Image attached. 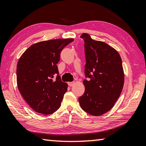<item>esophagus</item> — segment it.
Masks as SVG:
<instances>
[{
  "instance_id": "34e87169",
  "label": "esophagus",
  "mask_w": 146,
  "mask_h": 146,
  "mask_svg": "<svg viewBox=\"0 0 146 146\" xmlns=\"http://www.w3.org/2000/svg\"><path fill=\"white\" fill-rule=\"evenodd\" d=\"M75 82H68V85H69V86H70V87H71V86H73V85L75 84Z\"/></svg>"
}]
</instances>
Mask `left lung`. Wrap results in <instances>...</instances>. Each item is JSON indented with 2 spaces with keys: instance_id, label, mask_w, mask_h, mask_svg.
Returning <instances> with one entry per match:
<instances>
[{
  "instance_id": "8db88e82",
  "label": "left lung",
  "mask_w": 146,
  "mask_h": 146,
  "mask_svg": "<svg viewBox=\"0 0 146 146\" xmlns=\"http://www.w3.org/2000/svg\"><path fill=\"white\" fill-rule=\"evenodd\" d=\"M84 40L85 92L79 98L82 109L94 116L109 111L120 96L124 84L122 61L118 52L106 43L94 40L87 33Z\"/></svg>"
}]
</instances>
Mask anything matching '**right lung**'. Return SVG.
Segmentation results:
<instances>
[{
  "instance_id": "add662e5",
  "label": "right lung",
  "mask_w": 146,
  "mask_h": 146,
  "mask_svg": "<svg viewBox=\"0 0 146 146\" xmlns=\"http://www.w3.org/2000/svg\"><path fill=\"white\" fill-rule=\"evenodd\" d=\"M73 40L55 39L36 43L19 58L16 69L18 89L36 112L50 115L61 106L68 85L61 81L57 64L62 50Z\"/></svg>"
}]
</instances>
